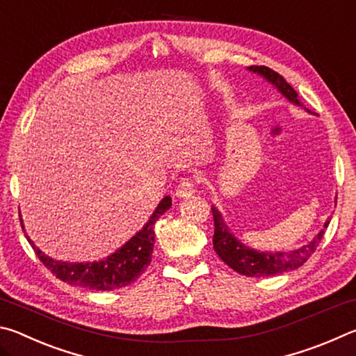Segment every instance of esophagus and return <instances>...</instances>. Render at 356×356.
Wrapping results in <instances>:
<instances>
[{
  "label": "esophagus",
  "instance_id": "esophagus-1",
  "mask_svg": "<svg viewBox=\"0 0 356 356\" xmlns=\"http://www.w3.org/2000/svg\"><path fill=\"white\" fill-rule=\"evenodd\" d=\"M195 191H196L195 182H193L191 179H184L182 182H180V184L177 185L176 196H179V197H188V196H191Z\"/></svg>",
  "mask_w": 356,
  "mask_h": 356
}]
</instances>
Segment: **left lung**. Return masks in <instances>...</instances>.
I'll return each mask as SVG.
<instances>
[{
	"label": "left lung",
	"instance_id": "1",
	"mask_svg": "<svg viewBox=\"0 0 356 356\" xmlns=\"http://www.w3.org/2000/svg\"><path fill=\"white\" fill-rule=\"evenodd\" d=\"M250 72L264 76L268 83H272L278 91L284 95V97L292 102V104L303 106L298 100V94L295 89L289 84L284 78H282L278 72L265 67V65H251L248 67ZM213 213V225H215V234H213V248L216 254L225 264H227L232 270L237 273L245 276H275L286 272H291L303 265L308 259L314 254L316 248L321 243V240L325 234V229L330 225V218L323 225V229L317 236L303 246L292 251H256L251 250L250 246H245L236 236L229 231L225 220L220 213V210L212 206Z\"/></svg>",
	"mask_w": 356,
	"mask_h": 356
}]
</instances>
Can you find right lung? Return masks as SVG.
Masks as SVG:
<instances>
[{
  "label": "right lung",
  "instance_id": "1",
  "mask_svg": "<svg viewBox=\"0 0 356 356\" xmlns=\"http://www.w3.org/2000/svg\"><path fill=\"white\" fill-rule=\"evenodd\" d=\"M171 207V197L165 196L160 201L159 206L150 215L146 225L131 237L127 243L113 252L111 256L105 257L104 261L95 262H63L55 261L48 257L45 252H42L34 245L31 238L28 242L31 243L33 250L40 262L50 270V272L64 282L70 286L86 287L91 291H114L129 286L130 282L136 281L138 276L144 273L147 265L152 261V251L155 243V222ZM22 227L23 220L20 218Z\"/></svg>",
  "mask_w": 356,
  "mask_h": 356
}]
</instances>
